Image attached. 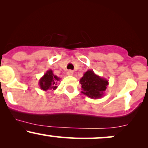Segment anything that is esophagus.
<instances>
[{
    "instance_id": "1",
    "label": "esophagus",
    "mask_w": 148,
    "mask_h": 148,
    "mask_svg": "<svg viewBox=\"0 0 148 148\" xmlns=\"http://www.w3.org/2000/svg\"><path fill=\"white\" fill-rule=\"evenodd\" d=\"M67 75L68 76H72L73 75V72L72 70H69L68 72H67Z\"/></svg>"
}]
</instances>
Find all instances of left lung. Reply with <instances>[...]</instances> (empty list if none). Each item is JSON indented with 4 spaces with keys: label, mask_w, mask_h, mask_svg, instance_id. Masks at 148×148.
<instances>
[{
    "label": "left lung",
    "mask_w": 148,
    "mask_h": 148,
    "mask_svg": "<svg viewBox=\"0 0 148 148\" xmlns=\"http://www.w3.org/2000/svg\"><path fill=\"white\" fill-rule=\"evenodd\" d=\"M79 82L82 88L81 92L95 99L102 97L108 85V80L96 74L93 70H88L85 72Z\"/></svg>",
    "instance_id": "8db88e82"
}]
</instances>
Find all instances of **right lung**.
I'll use <instances>...</instances> for the list:
<instances>
[{"instance_id":"add662e5","label":"right lung","mask_w":148,"mask_h":148,"mask_svg":"<svg viewBox=\"0 0 148 148\" xmlns=\"http://www.w3.org/2000/svg\"><path fill=\"white\" fill-rule=\"evenodd\" d=\"M60 80V78L54 75L51 69H49L44 74L41 79L39 81V86L41 90L47 91L49 90H56L58 88V81Z\"/></svg>"}]
</instances>
